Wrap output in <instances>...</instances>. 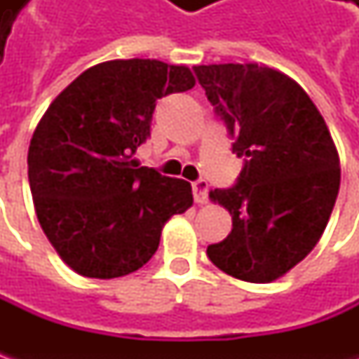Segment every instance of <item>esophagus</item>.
<instances>
[{
    "label": "esophagus",
    "instance_id": "1",
    "mask_svg": "<svg viewBox=\"0 0 359 359\" xmlns=\"http://www.w3.org/2000/svg\"><path fill=\"white\" fill-rule=\"evenodd\" d=\"M191 189H194V200L198 203H205L208 201V196H210V184L205 180H198L191 184Z\"/></svg>",
    "mask_w": 359,
    "mask_h": 359
}]
</instances>
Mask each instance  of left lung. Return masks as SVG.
Returning a JSON list of instances; mask_svg holds the SVG:
<instances>
[{
	"label": "left lung",
	"mask_w": 359,
	"mask_h": 359,
	"mask_svg": "<svg viewBox=\"0 0 359 359\" xmlns=\"http://www.w3.org/2000/svg\"><path fill=\"white\" fill-rule=\"evenodd\" d=\"M194 72L243 158L236 186L210 194L231 214V231L208 245V257L243 282H273L327 226L339 189L334 140L310 95L278 69L219 63Z\"/></svg>",
	"instance_id": "obj_1"
}]
</instances>
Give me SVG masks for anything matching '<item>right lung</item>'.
Returning <instances> with one entry per match:
<instances>
[{
  "instance_id": "1",
  "label": "right lung",
  "mask_w": 359,
  "mask_h": 359,
  "mask_svg": "<svg viewBox=\"0 0 359 359\" xmlns=\"http://www.w3.org/2000/svg\"><path fill=\"white\" fill-rule=\"evenodd\" d=\"M186 65L114 60L86 69L34 131L27 175L35 214L69 268L111 280L145 266L165 222L194 203L191 186L140 168L156 102L191 90Z\"/></svg>"
}]
</instances>
